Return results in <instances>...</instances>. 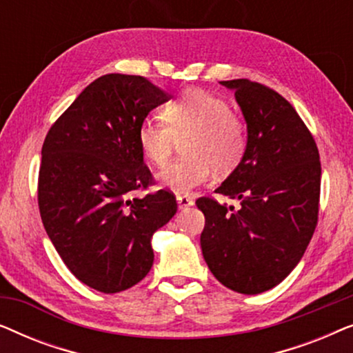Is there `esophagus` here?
Wrapping results in <instances>:
<instances>
[{"instance_id":"obj_1","label":"esophagus","mask_w":353,"mask_h":353,"mask_svg":"<svg viewBox=\"0 0 353 353\" xmlns=\"http://www.w3.org/2000/svg\"><path fill=\"white\" fill-rule=\"evenodd\" d=\"M176 202H178V207H180V209H188V207L194 205V199H192L191 196H186V194L176 196Z\"/></svg>"}]
</instances>
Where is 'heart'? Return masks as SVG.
Instances as JSON below:
<instances>
[{
	"label": "heart",
	"mask_w": 353,
	"mask_h": 353,
	"mask_svg": "<svg viewBox=\"0 0 353 353\" xmlns=\"http://www.w3.org/2000/svg\"><path fill=\"white\" fill-rule=\"evenodd\" d=\"M161 119H146L138 127L144 159L163 167L178 139L185 138V156L159 173V181L175 192H190L209 181L214 168L230 175L244 161L249 127L228 101L204 90H185L163 104Z\"/></svg>",
	"instance_id": "b5f03b06"
}]
</instances>
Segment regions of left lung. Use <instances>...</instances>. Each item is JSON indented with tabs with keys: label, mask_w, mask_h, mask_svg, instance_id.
Instances as JSON below:
<instances>
[{
	"label": "left lung",
	"mask_w": 353,
	"mask_h": 353,
	"mask_svg": "<svg viewBox=\"0 0 353 353\" xmlns=\"http://www.w3.org/2000/svg\"><path fill=\"white\" fill-rule=\"evenodd\" d=\"M234 90L249 127L244 161L215 192L241 207L204 196L201 248L223 286L260 294L283 281L301 262L318 223L321 162L316 143L291 103L270 86L236 79Z\"/></svg>",
	"instance_id": "obj_1"
}]
</instances>
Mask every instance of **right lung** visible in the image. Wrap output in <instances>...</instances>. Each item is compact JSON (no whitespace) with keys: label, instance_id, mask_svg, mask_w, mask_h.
<instances>
[{"label":"right lung","instance_id":"obj_1","mask_svg":"<svg viewBox=\"0 0 353 353\" xmlns=\"http://www.w3.org/2000/svg\"><path fill=\"white\" fill-rule=\"evenodd\" d=\"M167 99L144 77L103 75L61 114L43 143L41 221L70 273L99 292L125 291L146 276L152 234L176 212L167 190L128 199L156 185L137 134Z\"/></svg>","mask_w":353,"mask_h":353}]
</instances>
